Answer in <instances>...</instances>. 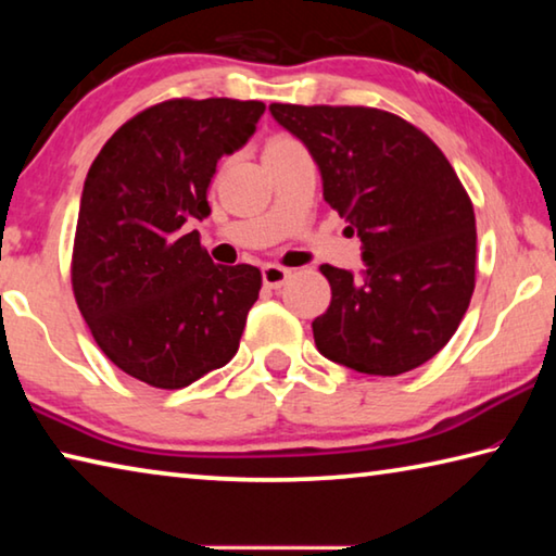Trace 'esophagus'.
Instances as JSON below:
<instances>
[{
	"instance_id": "34e87169",
	"label": "esophagus",
	"mask_w": 556,
	"mask_h": 556,
	"mask_svg": "<svg viewBox=\"0 0 556 556\" xmlns=\"http://www.w3.org/2000/svg\"><path fill=\"white\" fill-rule=\"evenodd\" d=\"M289 277H291V271L287 267H279V265L262 267V281H265V287H269V289H279Z\"/></svg>"
}]
</instances>
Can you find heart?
I'll list each match as a JSON object with an SVG mask.
<instances>
[{"mask_svg":"<svg viewBox=\"0 0 556 556\" xmlns=\"http://www.w3.org/2000/svg\"><path fill=\"white\" fill-rule=\"evenodd\" d=\"M275 142H287V139H285V137H279V139H275Z\"/></svg>","mask_w":556,"mask_h":556,"instance_id":"1","label":"heart"}]
</instances>
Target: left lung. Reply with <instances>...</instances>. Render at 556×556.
<instances>
[{"mask_svg":"<svg viewBox=\"0 0 556 556\" xmlns=\"http://www.w3.org/2000/svg\"><path fill=\"white\" fill-rule=\"evenodd\" d=\"M271 117L312 152L324 199L363 242V277L321 265L331 306L312 324L328 361L402 375L444 348L476 287V215L425 131L361 105H281Z\"/></svg>","mask_w":556,"mask_h":556,"instance_id":"8db88e82","label":"left lung"}]
</instances>
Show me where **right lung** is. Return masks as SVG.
<instances>
[{
	"label": "right lung",
	"mask_w": 556,
	"mask_h": 556,
	"mask_svg": "<svg viewBox=\"0 0 556 556\" xmlns=\"http://www.w3.org/2000/svg\"><path fill=\"white\" fill-rule=\"evenodd\" d=\"M260 100L174 98L127 119L83 186L71 281L92 338L122 372L181 390L238 353L262 289L252 265H213L199 230L223 154L255 135Z\"/></svg>",
	"instance_id": "1"
}]
</instances>
